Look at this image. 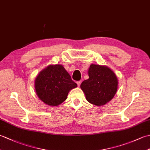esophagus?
Listing matches in <instances>:
<instances>
[{
	"label": "esophagus",
	"mask_w": 150,
	"mask_h": 150,
	"mask_svg": "<svg viewBox=\"0 0 150 150\" xmlns=\"http://www.w3.org/2000/svg\"><path fill=\"white\" fill-rule=\"evenodd\" d=\"M77 86H80V85H81V81H77Z\"/></svg>",
	"instance_id": "obj_1"
}]
</instances>
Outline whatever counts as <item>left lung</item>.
I'll list each match as a JSON object with an SVG mask.
<instances>
[{
  "label": "left lung",
  "mask_w": 150,
  "mask_h": 150,
  "mask_svg": "<svg viewBox=\"0 0 150 150\" xmlns=\"http://www.w3.org/2000/svg\"><path fill=\"white\" fill-rule=\"evenodd\" d=\"M89 79L81 84L86 100L95 106H103L115 95L118 80L112 70L107 66L91 64L88 70Z\"/></svg>",
  "instance_id": "8db88e82"
}]
</instances>
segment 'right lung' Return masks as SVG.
Segmentation results:
<instances>
[{"mask_svg":"<svg viewBox=\"0 0 150 150\" xmlns=\"http://www.w3.org/2000/svg\"><path fill=\"white\" fill-rule=\"evenodd\" d=\"M77 87L62 65H50L41 71L35 81L37 96L44 103L57 106L68 97L69 90Z\"/></svg>","mask_w":150,"mask_h":150,"instance_id":"add662e5","label":"right lung"}]
</instances>
